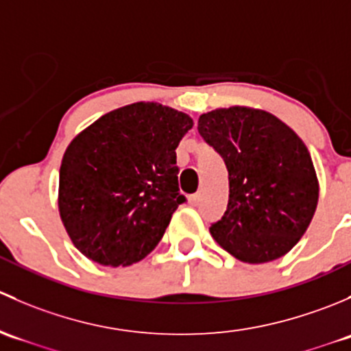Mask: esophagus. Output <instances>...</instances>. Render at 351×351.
I'll return each instance as SVG.
<instances>
[{
  "instance_id": "1",
  "label": "esophagus",
  "mask_w": 351,
  "mask_h": 351,
  "mask_svg": "<svg viewBox=\"0 0 351 351\" xmlns=\"http://www.w3.org/2000/svg\"><path fill=\"white\" fill-rule=\"evenodd\" d=\"M198 202H200V193H193V195H190V204L198 205Z\"/></svg>"
}]
</instances>
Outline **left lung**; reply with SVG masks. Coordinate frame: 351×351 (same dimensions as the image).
Listing matches in <instances>:
<instances>
[{"label":"left lung","mask_w":351,"mask_h":351,"mask_svg":"<svg viewBox=\"0 0 351 351\" xmlns=\"http://www.w3.org/2000/svg\"><path fill=\"white\" fill-rule=\"evenodd\" d=\"M198 134L224 159L229 202L210 234L244 263L289 253L309 228L319 198L306 144L265 110L231 107L204 113Z\"/></svg>","instance_id":"8db88e82"}]
</instances>
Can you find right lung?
<instances>
[{
    "instance_id": "obj_1",
    "label": "right lung",
    "mask_w": 351,
    "mask_h": 351,
    "mask_svg": "<svg viewBox=\"0 0 351 351\" xmlns=\"http://www.w3.org/2000/svg\"><path fill=\"white\" fill-rule=\"evenodd\" d=\"M192 125L186 113L139 101L105 113L71 141L59 169V214L84 256L127 267L158 246L186 200L175 149Z\"/></svg>"
}]
</instances>
